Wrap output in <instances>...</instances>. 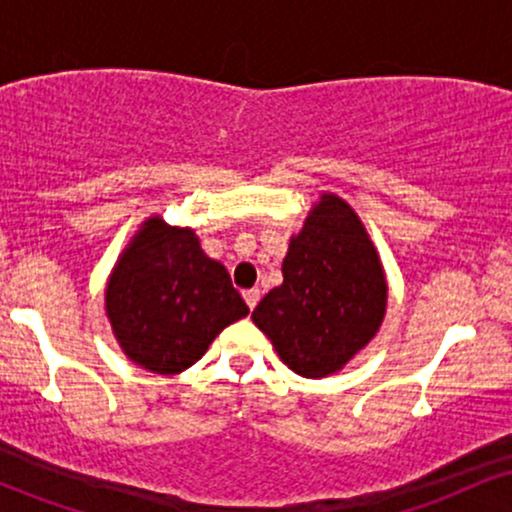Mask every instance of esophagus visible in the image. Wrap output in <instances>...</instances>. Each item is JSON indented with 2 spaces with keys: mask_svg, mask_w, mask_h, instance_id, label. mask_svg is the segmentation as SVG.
I'll use <instances>...</instances> for the list:
<instances>
[{
  "mask_svg": "<svg viewBox=\"0 0 512 512\" xmlns=\"http://www.w3.org/2000/svg\"><path fill=\"white\" fill-rule=\"evenodd\" d=\"M243 298H245V303H248V308L252 310L257 303H260V289H248V291H243Z\"/></svg>",
  "mask_w": 512,
  "mask_h": 512,
  "instance_id": "34e87169",
  "label": "esophagus"
}]
</instances>
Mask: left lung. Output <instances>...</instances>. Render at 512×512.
Here are the masks:
<instances>
[{
  "mask_svg": "<svg viewBox=\"0 0 512 512\" xmlns=\"http://www.w3.org/2000/svg\"><path fill=\"white\" fill-rule=\"evenodd\" d=\"M281 274L284 284L262 298L252 322L303 378L337 373L383 325V264L342 197H320L291 238Z\"/></svg>",
  "mask_w": 512,
  "mask_h": 512,
  "instance_id": "left-lung-1",
  "label": "left lung"
}]
</instances>
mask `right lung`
<instances>
[{"label":"right lung","mask_w":512,"mask_h":512,"mask_svg":"<svg viewBox=\"0 0 512 512\" xmlns=\"http://www.w3.org/2000/svg\"><path fill=\"white\" fill-rule=\"evenodd\" d=\"M105 313L127 358L151 373L175 375L250 310L226 267L199 248L192 228L151 216L110 274Z\"/></svg>","instance_id":"right-lung-1"}]
</instances>
